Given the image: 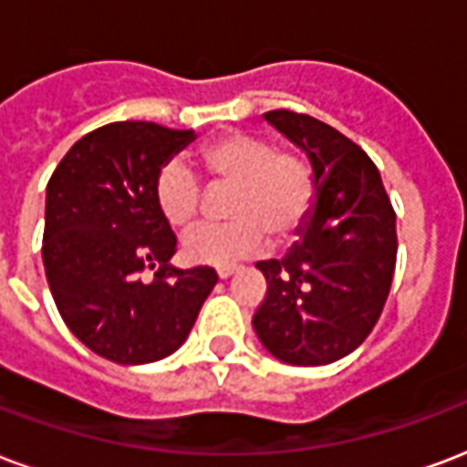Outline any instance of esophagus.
I'll return each instance as SVG.
<instances>
[{
    "instance_id": "obj_1",
    "label": "esophagus",
    "mask_w": 467,
    "mask_h": 467,
    "mask_svg": "<svg viewBox=\"0 0 467 467\" xmlns=\"http://www.w3.org/2000/svg\"><path fill=\"white\" fill-rule=\"evenodd\" d=\"M237 269H240V267H237V265H227V267H220V269H217V277H220V279L233 277Z\"/></svg>"
}]
</instances>
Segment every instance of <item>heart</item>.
Segmentation results:
<instances>
[{
    "label": "heart",
    "instance_id": "1",
    "mask_svg": "<svg viewBox=\"0 0 467 467\" xmlns=\"http://www.w3.org/2000/svg\"><path fill=\"white\" fill-rule=\"evenodd\" d=\"M200 165L215 182H233L227 195L230 223L198 224L182 237V254L195 265H230L267 244V233L285 243L299 230L314 202L309 163L272 140L227 130L198 150ZM155 205L171 227H185L198 213L202 185L190 165L172 158L158 171Z\"/></svg>",
    "mask_w": 467,
    "mask_h": 467
}]
</instances>
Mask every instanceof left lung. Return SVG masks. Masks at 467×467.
Listing matches in <instances>:
<instances>
[{
  "mask_svg": "<svg viewBox=\"0 0 467 467\" xmlns=\"http://www.w3.org/2000/svg\"><path fill=\"white\" fill-rule=\"evenodd\" d=\"M265 120L306 153L317 195L285 257L257 262L267 296L252 327L285 364H331L361 347L381 317L399 250L396 213L374 161L337 128L285 109Z\"/></svg>",
  "mask_w": 467,
  "mask_h": 467,
  "instance_id": "left-lung-1",
  "label": "left lung"
}]
</instances>
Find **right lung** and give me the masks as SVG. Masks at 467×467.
<instances>
[{
  "label": "right lung",
  "mask_w": 467,
  "mask_h": 467,
  "mask_svg": "<svg viewBox=\"0 0 467 467\" xmlns=\"http://www.w3.org/2000/svg\"><path fill=\"white\" fill-rule=\"evenodd\" d=\"M192 140L148 120L109 123L76 140L47 185L51 296L76 339L116 364L171 357L217 285L213 267H172L178 240L153 195L158 171ZM143 268L153 283L137 279Z\"/></svg>",
  "instance_id": "right-lung-1"
}]
</instances>
